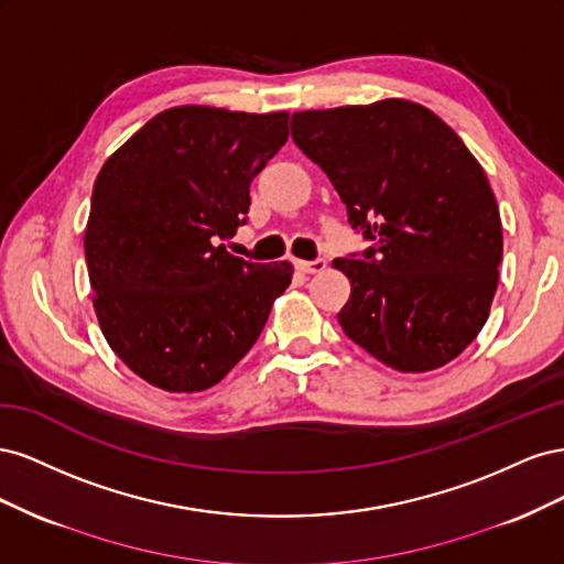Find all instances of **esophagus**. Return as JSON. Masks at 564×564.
Returning <instances> with one entry per match:
<instances>
[{
  "mask_svg": "<svg viewBox=\"0 0 564 564\" xmlns=\"http://www.w3.org/2000/svg\"><path fill=\"white\" fill-rule=\"evenodd\" d=\"M294 265L301 270V272H322L324 268H327V261L324 259H315V261H294Z\"/></svg>",
  "mask_w": 564,
  "mask_h": 564,
  "instance_id": "esophagus-1",
  "label": "esophagus"
}]
</instances>
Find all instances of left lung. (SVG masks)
I'll return each instance as SVG.
<instances>
[{
    "label": "left lung",
    "mask_w": 564,
    "mask_h": 564,
    "mask_svg": "<svg viewBox=\"0 0 564 564\" xmlns=\"http://www.w3.org/2000/svg\"><path fill=\"white\" fill-rule=\"evenodd\" d=\"M292 139L371 242L334 261L350 280L338 313L346 336L398 371L452 362L485 327L503 256L480 162L435 112L404 98L294 112Z\"/></svg>",
    "instance_id": "obj_1"
}]
</instances>
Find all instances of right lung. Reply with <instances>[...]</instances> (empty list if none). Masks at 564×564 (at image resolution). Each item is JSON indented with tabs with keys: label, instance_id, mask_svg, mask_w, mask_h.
<instances>
[{
	"label": "right lung",
	"instance_id": "1",
	"mask_svg": "<svg viewBox=\"0 0 564 564\" xmlns=\"http://www.w3.org/2000/svg\"><path fill=\"white\" fill-rule=\"evenodd\" d=\"M289 112L181 106L155 115L94 183V311L115 355L150 386H216L261 336L294 268L220 240L247 224L249 185L286 143Z\"/></svg>",
	"mask_w": 564,
	"mask_h": 564
}]
</instances>
